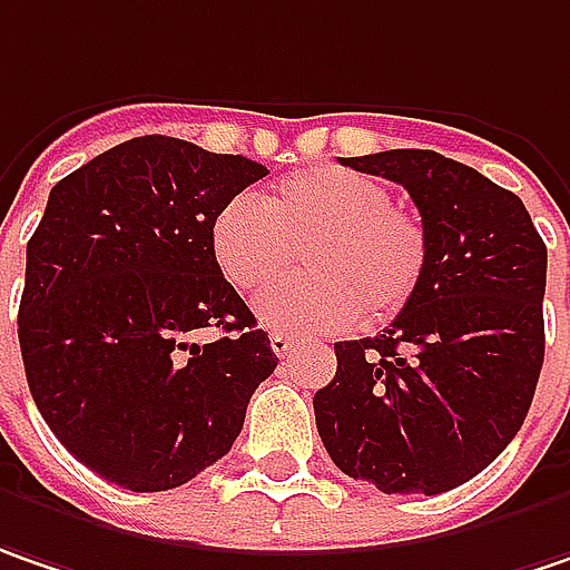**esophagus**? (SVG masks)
<instances>
[{
    "label": "esophagus",
    "instance_id": "esophagus-1",
    "mask_svg": "<svg viewBox=\"0 0 570 570\" xmlns=\"http://www.w3.org/2000/svg\"><path fill=\"white\" fill-rule=\"evenodd\" d=\"M271 348H274L277 357H289L296 345H293V338H289V335H284V332H274V335H271Z\"/></svg>",
    "mask_w": 570,
    "mask_h": 570
}]
</instances>
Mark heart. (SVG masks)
Returning a JSON list of instances; mask_svg holds the SVG:
<instances>
[{"label": "heart", "instance_id": "obj_1", "mask_svg": "<svg viewBox=\"0 0 570 570\" xmlns=\"http://www.w3.org/2000/svg\"><path fill=\"white\" fill-rule=\"evenodd\" d=\"M209 248L235 289L277 284L306 257L309 277L274 286L257 318L296 335L345 332L400 316L429 267V232L416 213L393 203L381 180L345 167H309L284 177L261 203L232 196L213 218Z\"/></svg>", "mask_w": 570, "mask_h": 570}]
</instances>
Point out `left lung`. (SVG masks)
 <instances>
[{"mask_svg": "<svg viewBox=\"0 0 570 570\" xmlns=\"http://www.w3.org/2000/svg\"><path fill=\"white\" fill-rule=\"evenodd\" d=\"M400 184L429 232L413 303L374 338L338 342L313 396L328 458L384 493H445L519 432L546 357L549 252L517 193L435 151L342 157Z\"/></svg>", "mask_w": 570, "mask_h": 570, "instance_id": "1", "label": "left lung"}]
</instances>
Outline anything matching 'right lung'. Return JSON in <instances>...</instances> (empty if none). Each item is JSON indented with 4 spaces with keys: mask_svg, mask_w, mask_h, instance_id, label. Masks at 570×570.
<instances>
[{
    "mask_svg": "<svg viewBox=\"0 0 570 570\" xmlns=\"http://www.w3.org/2000/svg\"><path fill=\"white\" fill-rule=\"evenodd\" d=\"M267 167L145 135L48 196L18 306L28 390L60 445L109 484L154 493L228 454L277 367L218 271L216 213ZM216 327L196 346L191 335Z\"/></svg>",
    "mask_w": 570,
    "mask_h": 570,
    "instance_id": "1",
    "label": "right lung"
}]
</instances>
